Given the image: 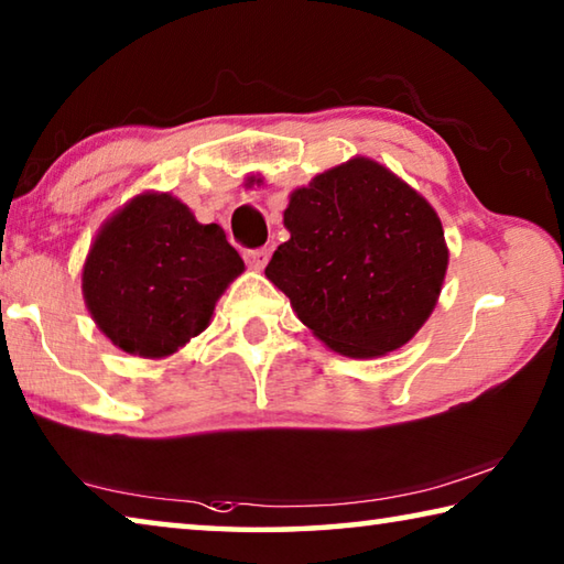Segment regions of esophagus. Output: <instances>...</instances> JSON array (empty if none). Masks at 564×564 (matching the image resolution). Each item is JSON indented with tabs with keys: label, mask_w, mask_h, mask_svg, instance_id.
Segmentation results:
<instances>
[{
	"label": "esophagus",
	"mask_w": 564,
	"mask_h": 564,
	"mask_svg": "<svg viewBox=\"0 0 564 564\" xmlns=\"http://www.w3.org/2000/svg\"><path fill=\"white\" fill-rule=\"evenodd\" d=\"M268 248H253V250H246L243 253V258H246V263L253 268V271H261V268L268 263Z\"/></svg>",
	"instance_id": "obj_1"
}]
</instances>
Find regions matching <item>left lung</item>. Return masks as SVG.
Returning <instances> with one entry per match:
<instances>
[{
  "mask_svg": "<svg viewBox=\"0 0 564 564\" xmlns=\"http://www.w3.org/2000/svg\"><path fill=\"white\" fill-rule=\"evenodd\" d=\"M291 238L265 265L299 318L351 359L397 351L436 306L449 250L414 187L354 158L291 193Z\"/></svg>",
  "mask_w": 564,
  "mask_h": 564,
  "instance_id": "1",
  "label": "left lung"
}]
</instances>
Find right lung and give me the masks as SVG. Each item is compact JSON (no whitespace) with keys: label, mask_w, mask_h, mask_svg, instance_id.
I'll use <instances>...</instances> for the list:
<instances>
[{"label":"right lung","mask_w":564,"mask_h":564,"mask_svg":"<svg viewBox=\"0 0 564 564\" xmlns=\"http://www.w3.org/2000/svg\"><path fill=\"white\" fill-rule=\"evenodd\" d=\"M243 258L216 223L173 195L142 193L105 223L83 268L95 324L132 356L163 359L208 328Z\"/></svg>","instance_id":"obj_1"}]
</instances>
